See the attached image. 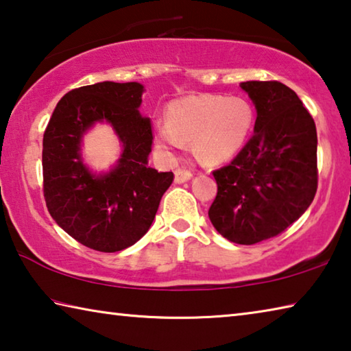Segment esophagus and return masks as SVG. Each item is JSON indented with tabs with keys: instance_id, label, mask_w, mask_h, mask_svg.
I'll list each match as a JSON object with an SVG mask.
<instances>
[{
	"instance_id": "1",
	"label": "esophagus",
	"mask_w": 351,
	"mask_h": 351,
	"mask_svg": "<svg viewBox=\"0 0 351 351\" xmlns=\"http://www.w3.org/2000/svg\"><path fill=\"white\" fill-rule=\"evenodd\" d=\"M190 178H192V171H189L186 169H176L175 170V182L182 184V182L189 181Z\"/></svg>"
}]
</instances>
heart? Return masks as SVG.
<instances>
[{
	"label": "heart",
	"instance_id": "obj_1",
	"mask_svg": "<svg viewBox=\"0 0 351 351\" xmlns=\"http://www.w3.org/2000/svg\"><path fill=\"white\" fill-rule=\"evenodd\" d=\"M252 121L254 111L247 100L203 94L171 102L167 123L156 125L154 136L165 152L180 150L182 141H192L201 161L218 164L240 150Z\"/></svg>",
	"mask_w": 351,
	"mask_h": 351
}]
</instances>
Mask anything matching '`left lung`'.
<instances>
[{"label": "left lung", "instance_id": "obj_1", "mask_svg": "<svg viewBox=\"0 0 351 351\" xmlns=\"http://www.w3.org/2000/svg\"><path fill=\"white\" fill-rule=\"evenodd\" d=\"M240 86L257 110L254 134L232 161L213 170L218 192L209 218L224 239L255 245L282 234L313 203L317 133L287 85L251 80Z\"/></svg>", "mask_w": 351, "mask_h": 351}]
</instances>
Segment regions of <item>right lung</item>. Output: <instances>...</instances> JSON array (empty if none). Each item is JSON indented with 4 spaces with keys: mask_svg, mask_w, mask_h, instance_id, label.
<instances>
[{
    "mask_svg": "<svg viewBox=\"0 0 351 351\" xmlns=\"http://www.w3.org/2000/svg\"><path fill=\"white\" fill-rule=\"evenodd\" d=\"M138 82H100L64 94L43 134V193L51 217L83 246L117 252L147 234L171 171L148 167L152 121L139 106ZM96 121L115 128L124 150L114 169L91 174L81 161V136Z\"/></svg>",
    "mask_w": 351,
    "mask_h": 351,
    "instance_id": "obj_1",
    "label": "right lung"
}]
</instances>
